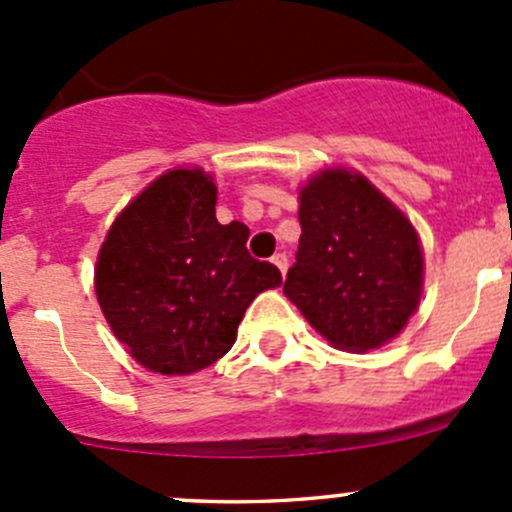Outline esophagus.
I'll return each mask as SVG.
<instances>
[{"label":"esophagus","instance_id":"1","mask_svg":"<svg viewBox=\"0 0 512 512\" xmlns=\"http://www.w3.org/2000/svg\"><path fill=\"white\" fill-rule=\"evenodd\" d=\"M272 265H275L277 270H280L282 275H285V272H287V265H289L285 252H275V255H272Z\"/></svg>","mask_w":512,"mask_h":512}]
</instances>
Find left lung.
Segmentation results:
<instances>
[{
    "label": "left lung",
    "instance_id": "left-lung-1",
    "mask_svg": "<svg viewBox=\"0 0 512 512\" xmlns=\"http://www.w3.org/2000/svg\"><path fill=\"white\" fill-rule=\"evenodd\" d=\"M299 225L287 299L344 352H369L394 339L421 299L414 225L364 175L347 170H324L304 185Z\"/></svg>",
    "mask_w": 512,
    "mask_h": 512
}]
</instances>
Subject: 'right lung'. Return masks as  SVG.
Listing matches in <instances>:
<instances>
[{"instance_id": "add662e5", "label": "right lung", "mask_w": 512, "mask_h": 512, "mask_svg": "<svg viewBox=\"0 0 512 512\" xmlns=\"http://www.w3.org/2000/svg\"><path fill=\"white\" fill-rule=\"evenodd\" d=\"M203 170H168L108 230L96 297L118 342L158 374H193L230 352L245 309L282 275L247 252L250 230L215 218Z\"/></svg>"}]
</instances>
